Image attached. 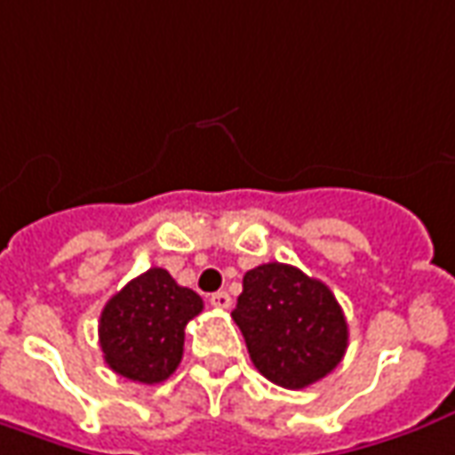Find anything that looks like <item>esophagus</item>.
<instances>
[{
	"mask_svg": "<svg viewBox=\"0 0 455 455\" xmlns=\"http://www.w3.org/2000/svg\"><path fill=\"white\" fill-rule=\"evenodd\" d=\"M209 301L214 308H231V296L227 291H216L209 296Z\"/></svg>",
	"mask_w": 455,
	"mask_h": 455,
	"instance_id": "34e87169",
	"label": "esophagus"
}]
</instances>
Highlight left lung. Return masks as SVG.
I'll return each mask as SVG.
<instances>
[{
  "label": "left lung",
  "instance_id": "obj_1",
  "mask_svg": "<svg viewBox=\"0 0 455 455\" xmlns=\"http://www.w3.org/2000/svg\"><path fill=\"white\" fill-rule=\"evenodd\" d=\"M231 318L259 373L291 391L329 376L348 346V323L331 289L279 261L246 271Z\"/></svg>",
  "mask_w": 455,
  "mask_h": 455
}]
</instances>
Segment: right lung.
Instances as JSON below:
<instances>
[{
    "instance_id": "add662e5",
    "label": "right lung",
    "mask_w": 455,
    "mask_h": 455,
    "mask_svg": "<svg viewBox=\"0 0 455 455\" xmlns=\"http://www.w3.org/2000/svg\"><path fill=\"white\" fill-rule=\"evenodd\" d=\"M202 296L154 267L114 293L99 318V346L114 373L137 383L166 381L184 356V329Z\"/></svg>"
}]
</instances>
